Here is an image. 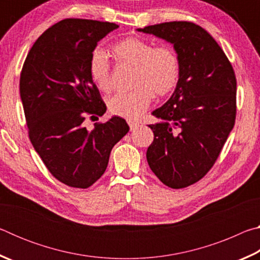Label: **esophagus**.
Wrapping results in <instances>:
<instances>
[{
	"label": "esophagus",
	"mask_w": 260,
	"mask_h": 260,
	"mask_svg": "<svg viewBox=\"0 0 260 260\" xmlns=\"http://www.w3.org/2000/svg\"><path fill=\"white\" fill-rule=\"evenodd\" d=\"M127 124H128L131 131H134L136 127L139 126V122L138 121H134V120H128V121H127Z\"/></svg>",
	"instance_id": "1"
}]
</instances>
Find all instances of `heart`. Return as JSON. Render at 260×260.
<instances>
[{
    "label": "heart",
    "instance_id": "obj_1",
    "mask_svg": "<svg viewBox=\"0 0 260 260\" xmlns=\"http://www.w3.org/2000/svg\"><path fill=\"white\" fill-rule=\"evenodd\" d=\"M110 54L117 64L134 68L131 81L134 89L109 100L108 107L112 114L136 119L148 109L153 96L169 95L178 86L181 65L172 47H155L143 39L127 38L111 46ZM88 71L101 91H111V67L103 51L96 49L91 52Z\"/></svg>",
    "mask_w": 260,
    "mask_h": 260
}]
</instances>
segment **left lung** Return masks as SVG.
<instances>
[{
  "label": "left lung",
  "mask_w": 260,
  "mask_h": 260,
  "mask_svg": "<svg viewBox=\"0 0 260 260\" xmlns=\"http://www.w3.org/2000/svg\"><path fill=\"white\" fill-rule=\"evenodd\" d=\"M138 30L174 46L181 65L171 99L152 112L148 164L167 187L186 188L209 172L236 118V78L217 41L191 21H170Z\"/></svg>",
  "instance_id": "obj_1"
}]
</instances>
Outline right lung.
Instances as JSON below:
<instances>
[{"label":"right lung","mask_w":260,"mask_h":260,"mask_svg":"<svg viewBox=\"0 0 260 260\" xmlns=\"http://www.w3.org/2000/svg\"><path fill=\"white\" fill-rule=\"evenodd\" d=\"M118 27L108 21L60 20L35 41L21 69L19 90L29 140L48 171L69 187L86 189L98 181L114 144L129 131L116 116L95 122L93 131L83 125L87 116L107 111L88 60L98 42Z\"/></svg>","instance_id":"obj_1"}]
</instances>
